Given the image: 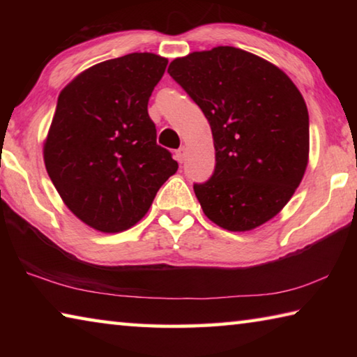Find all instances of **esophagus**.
<instances>
[{
    "instance_id": "34e87169",
    "label": "esophagus",
    "mask_w": 357,
    "mask_h": 357,
    "mask_svg": "<svg viewBox=\"0 0 357 357\" xmlns=\"http://www.w3.org/2000/svg\"><path fill=\"white\" fill-rule=\"evenodd\" d=\"M174 157H176V160L179 162V164H183V162L185 160V148L184 146L179 148L176 151V154H174Z\"/></svg>"
}]
</instances>
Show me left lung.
I'll return each instance as SVG.
<instances>
[{
    "instance_id": "left-lung-1",
    "label": "left lung",
    "mask_w": 357,
    "mask_h": 357,
    "mask_svg": "<svg viewBox=\"0 0 357 357\" xmlns=\"http://www.w3.org/2000/svg\"><path fill=\"white\" fill-rule=\"evenodd\" d=\"M168 74L213 130L214 173L193 184L204 215L229 231L273 219L309 162V112L296 84L277 66L234 47L173 59Z\"/></svg>"
}]
</instances>
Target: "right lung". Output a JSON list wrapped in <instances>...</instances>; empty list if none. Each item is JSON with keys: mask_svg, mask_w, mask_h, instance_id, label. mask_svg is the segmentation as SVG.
Masks as SVG:
<instances>
[{"mask_svg": "<svg viewBox=\"0 0 357 357\" xmlns=\"http://www.w3.org/2000/svg\"><path fill=\"white\" fill-rule=\"evenodd\" d=\"M167 64L130 53L86 69L59 93L44 144L47 173L66 206L99 231L134 227L178 170L148 114Z\"/></svg>", "mask_w": 357, "mask_h": 357, "instance_id": "1", "label": "right lung"}]
</instances>
